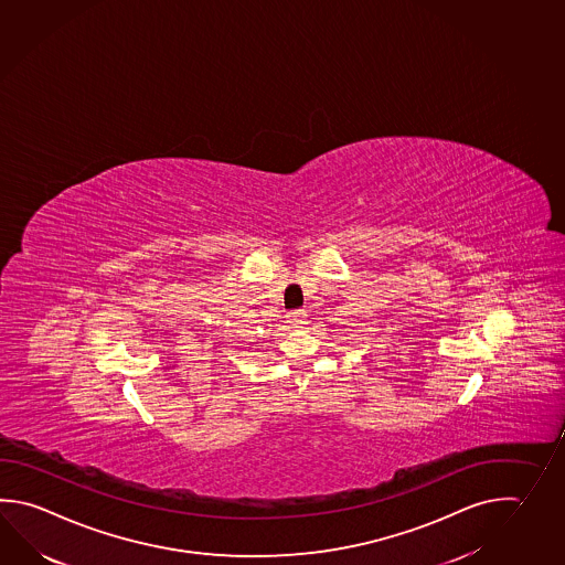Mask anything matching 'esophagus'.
Here are the masks:
<instances>
[{
	"instance_id": "obj_1",
	"label": "esophagus",
	"mask_w": 565,
	"mask_h": 565,
	"mask_svg": "<svg viewBox=\"0 0 565 565\" xmlns=\"http://www.w3.org/2000/svg\"><path fill=\"white\" fill-rule=\"evenodd\" d=\"M288 320L289 323H294V326H300L306 320V310H291L288 311Z\"/></svg>"
}]
</instances>
